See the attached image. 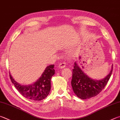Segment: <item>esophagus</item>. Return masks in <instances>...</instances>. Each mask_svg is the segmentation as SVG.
<instances>
[{"mask_svg":"<svg viewBox=\"0 0 120 120\" xmlns=\"http://www.w3.org/2000/svg\"><path fill=\"white\" fill-rule=\"evenodd\" d=\"M65 67H66V63L65 62H60L58 66V67L60 69L64 68Z\"/></svg>","mask_w":120,"mask_h":120,"instance_id":"1","label":"esophagus"}]
</instances>
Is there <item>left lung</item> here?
<instances>
[{"label": "left lung", "mask_w": 120, "mask_h": 120, "mask_svg": "<svg viewBox=\"0 0 120 120\" xmlns=\"http://www.w3.org/2000/svg\"><path fill=\"white\" fill-rule=\"evenodd\" d=\"M112 70L113 65L109 73L105 78L101 80H94L84 73L75 62L71 80V86L74 93L78 98L84 100L96 96L107 84Z\"/></svg>", "instance_id": "1"}]
</instances>
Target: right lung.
<instances>
[{
    "instance_id": "1",
    "label": "right lung",
    "mask_w": 120,
    "mask_h": 120,
    "mask_svg": "<svg viewBox=\"0 0 120 120\" xmlns=\"http://www.w3.org/2000/svg\"><path fill=\"white\" fill-rule=\"evenodd\" d=\"M55 73L54 65L47 66L42 75L37 81L31 84L21 85L16 82L10 75V80L21 95L28 99L41 101L49 94L51 89V79Z\"/></svg>"
}]
</instances>
